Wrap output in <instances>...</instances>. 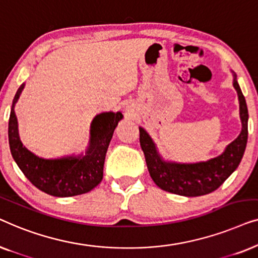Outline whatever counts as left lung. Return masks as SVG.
I'll return each mask as SVG.
<instances>
[{
    "label": "left lung",
    "instance_id": "8db88e82",
    "mask_svg": "<svg viewBox=\"0 0 258 258\" xmlns=\"http://www.w3.org/2000/svg\"><path fill=\"white\" fill-rule=\"evenodd\" d=\"M232 86L237 91L239 102V118L242 130L237 139L225 147L217 157L196 163H179L162 157L156 143L149 134L140 126V143L146 157L149 174L158 188L185 197H196L210 194L237 169L244 155L248 141V107L237 82V76L231 70Z\"/></svg>",
    "mask_w": 258,
    "mask_h": 258
}]
</instances>
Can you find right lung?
Segmentation results:
<instances>
[{
  "instance_id": "add662e5",
  "label": "right lung",
  "mask_w": 258,
  "mask_h": 258,
  "mask_svg": "<svg viewBox=\"0 0 258 258\" xmlns=\"http://www.w3.org/2000/svg\"><path fill=\"white\" fill-rule=\"evenodd\" d=\"M26 84L22 83L13 100L8 125L10 153L24 176L41 191L56 197L86 194L103 178V165L109 143L122 112H101L90 124V139L86 153L58 158L37 156L23 146L19 134L15 105Z\"/></svg>"
}]
</instances>
